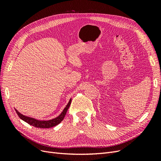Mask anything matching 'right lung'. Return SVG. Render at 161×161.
Returning <instances> with one entry per match:
<instances>
[{
  "label": "right lung",
  "instance_id": "add662e5",
  "mask_svg": "<svg viewBox=\"0 0 161 161\" xmlns=\"http://www.w3.org/2000/svg\"><path fill=\"white\" fill-rule=\"evenodd\" d=\"M71 101H72V99H70L69 102V103L67 104L66 108L64 109V110L62 111L61 114L59 116H58L57 118H53L50 120H46V121L37 120V119H36L33 118H30V117H27V116H25V115L20 114L17 109H15V111L19 118L30 125H33V126H34V127L40 128H52V127H53V126H56L58 124H59L63 120V119L64 118L66 112H67L68 109H69V107L71 104Z\"/></svg>",
  "mask_w": 161,
  "mask_h": 161
}]
</instances>
